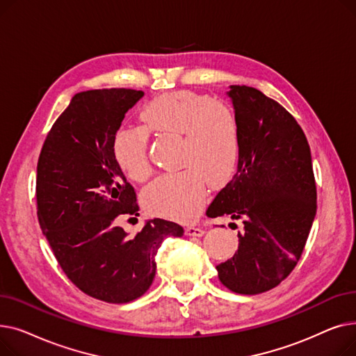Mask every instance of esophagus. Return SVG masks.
<instances>
[{"label":"esophagus","mask_w":356,"mask_h":356,"mask_svg":"<svg viewBox=\"0 0 356 356\" xmlns=\"http://www.w3.org/2000/svg\"><path fill=\"white\" fill-rule=\"evenodd\" d=\"M184 232H186V235H189V236H202L204 231L202 228H199V227L191 225V227H186L184 228Z\"/></svg>","instance_id":"1"}]
</instances>
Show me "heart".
<instances>
[{"mask_svg": "<svg viewBox=\"0 0 356 356\" xmlns=\"http://www.w3.org/2000/svg\"><path fill=\"white\" fill-rule=\"evenodd\" d=\"M143 127H121L112 140V153L127 177L144 181L153 172L148 133L180 137L175 173L149 183L143 200L160 216L189 220L196 216L212 188L225 184L239 156V125L229 105L191 90L156 97L140 112Z\"/></svg>", "mask_w": 356, "mask_h": 356, "instance_id": "obj_1", "label": "heart"}]
</instances>
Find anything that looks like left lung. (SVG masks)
Masks as SVG:
<instances>
[{"mask_svg": "<svg viewBox=\"0 0 356 356\" xmlns=\"http://www.w3.org/2000/svg\"><path fill=\"white\" fill-rule=\"evenodd\" d=\"M239 125L236 173L207 216L242 220L238 251L216 266L220 283L238 294L278 286L297 266L316 215L312 154L302 127L263 92L231 85Z\"/></svg>", "mask_w": 356, "mask_h": 356, "instance_id": "1", "label": "left lung"}]
</instances>
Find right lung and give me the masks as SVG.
I'll return each mask as SVG.
<instances>
[{
    "mask_svg": "<svg viewBox=\"0 0 356 356\" xmlns=\"http://www.w3.org/2000/svg\"><path fill=\"white\" fill-rule=\"evenodd\" d=\"M143 95L125 88L76 93L49 131L37 163V216L56 259L81 291L115 305L149 289L161 242L183 235L180 225L160 218L131 236L120 227L140 208L112 140Z\"/></svg>",
    "mask_w": 356,
    "mask_h": 356,
    "instance_id": "1",
    "label": "right lung"
}]
</instances>
